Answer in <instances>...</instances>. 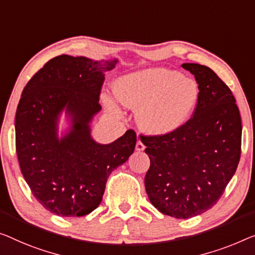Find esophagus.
I'll return each mask as SVG.
<instances>
[{
	"label": "esophagus",
	"mask_w": 255,
	"mask_h": 255,
	"mask_svg": "<svg viewBox=\"0 0 255 255\" xmlns=\"http://www.w3.org/2000/svg\"><path fill=\"white\" fill-rule=\"evenodd\" d=\"M136 150H137V151H143L144 149H145V145H144V144H143V142H142V140H137V142H136Z\"/></svg>",
	"instance_id": "1"
}]
</instances>
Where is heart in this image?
Here are the masks:
<instances>
[{
    "label": "heart",
    "instance_id": "1",
    "mask_svg": "<svg viewBox=\"0 0 255 255\" xmlns=\"http://www.w3.org/2000/svg\"><path fill=\"white\" fill-rule=\"evenodd\" d=\"M115 94L103 101L113 116L121 117L119 102L137 109V123L151 135H166L183 127L198 103L199 89L192 79L165 67H152L125 74L113 85Z\"/></svg>",
    "mask_w": 255,
    "mask_h": 255
}]
</instances>
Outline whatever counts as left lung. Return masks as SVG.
Masks as SVG:
<instances>
[{"mask_svg": "<svg viewBox=\"0 0 255 255\" xmlns=\"http://www.w3.org/2000/svg\"><path fill=\"white\" fill-rule=\"evenodd\" d=\"M195 75L199 98L193 117L178 130L143 136L150 168L145 190L162 214L190 219L221 198L241 159L242 119L233 93L210 67L182 64Z\"/></svg>", "mask_w": 255, "mask_h": 255, "instance_id": "left-lung-1", "label": "left lung"}]
</instances>
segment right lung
Listing matches in <instances>:
<instances>
[{"instance_id": "right-lung-1", "label": "right lung", "mask_w": 255, "mask_h": 255, "mask_svg": "<svg viewBox=\"0 0 255 255\" xmlns=\"http://www.w3.org/2000/svg\"><path fill=\"white\" fill-rule=\"evenodd\" d=\"M117 63L57 56L21 93L14 121L19 166L36 200L56 215L77 218L96 210L110 174L135 150L131 129L110 144L97 143L90 134L91 120L102 110L104 73ZM64 111L70 127L59 138Z\"/></svg>"}]
</instances>
